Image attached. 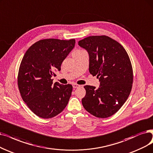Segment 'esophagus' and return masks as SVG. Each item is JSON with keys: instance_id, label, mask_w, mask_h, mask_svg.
<instances>
[{"instance_id": "34e87169", "label": "esophagus", "mask_w": 153, "mask_h": 153, "mask_svg": "<svg viewBox=\"0 0 153 153\" xmlns=\"http://www.w3.org/2000/svg\"><path fill=\"white\" fill-rule=\"evenodd\" d=\"M80 87V85H78V84H75V83H74V84H73V88H78V87Z\"/></svg>"}]
</instances>
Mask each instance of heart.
Masks as SVG:
<instances>
[{
    "mask_svg": "<svg viewBox=\"0 0 153 153\" xmlns=\"http://www.w3.org/2000/svg\"><path fill=\"white\" fill-rule=\"evenodd\" d=\"M83 51H85L82 50H76V51H75L74 52H73V56L76 55V54H80V53H82Z\"/></svg>",
    "mask_w": 153,
    "mask_h": 153,
    "instance_id": "1",
    "label": "heart"
}]
</instances>
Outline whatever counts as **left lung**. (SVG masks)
<instances>
[{"instance_id":"left-lung-1","label":"left lung","mask_w":153,"mask_h":153,"mask_svg":"<svg viewBox=\"0 0 153 153\" xmlns=\"http://www.w3.org/2000/svg\"><path fill=\"white\" fill-rule=\"evenodd\" d=\"M89 54V71L100 82L99 88L85 85V109L99 118L111 117L129 97L133 70L130 58L119 42L107 36H91L78 41Z\"/></svg>"}]
</instances>
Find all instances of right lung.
Listing matches in <instances>:
<instances>
[{"instance_id": "1", "label": "right lung", "mask_w": 153, "mask_h": 153, "mask_svg": "<svg viewBox=\"0 0 153 153\" xmlns=\"http://www.w3.org/2000/svg\"><path fill=\"white\" fill-rule=\"evenodd\" d=\"M75 39H44L26 51L19 66L17 85L23 101L34 114L43 119L58 115L66 107L73 89L70 84H53L52 76L74 48Z\"/></svg>"}]
</instances>
